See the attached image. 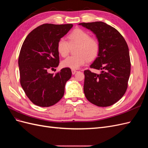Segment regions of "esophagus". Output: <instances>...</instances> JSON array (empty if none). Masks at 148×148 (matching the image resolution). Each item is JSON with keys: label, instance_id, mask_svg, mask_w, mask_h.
Wrapping results in <instances>:
<instances>
[{"label": "esophagus", "instance_id": "34e87169", "mask_svg": "<svg viewBox=\"0 0 148 148\" xmlns=\"http://www.w3.org/2000/svg\"><path fill=\"white\" fill-rule=\"evenodd\" d=\"M76 72H77V70H73V69L71 70V73H72V74H73V75L75 74V73H76Z\"/></svg>", "mask_w": 148, "mask_h": 148}]
</instances>
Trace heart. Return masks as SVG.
Segmentation results:
<instances>
[{
	"mask_svg": "<svg viewBox=\"0 0 148 148\" xmlns=\"http://www.w3.org/2000/svg\"><path fill=\"white\" fill-rule=\"evenodd\" d=\"M69 42L65 38H60L57 44V52L62 57H65L70 51V45L78 44L76 51L77 56H69L61 62L64 68L78 69L97 56L99 51V44L97 40L91 38L88 31L81 28H75L69 34Z\"/></svg>",
	"mask_w": 148,
	"mask_h": 148,
	"instance_id": "obj_1",
	"label": "heart"
}]
</instances>
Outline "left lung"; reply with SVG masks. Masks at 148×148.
Wrapping results in <instances>:
<instances>
[{"label":"left lung","instance_id":"1","mask_svg":"<svg viewBox=\"0 0 148 148\" xmlns=\"http://www.w3.org/2000/svg\"><path fill=\"white\" fill-rule=\"evenodd\" d=\"M96 35L99 44L97 57L90 68L99 74L84 71V93L86 99L99 107L113 105L127 91L130 75L129 49L119 31L102 21L79 23Z\"/></svg>","mask_w":148,"mask_h":148}]
</instances>
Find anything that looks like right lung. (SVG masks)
I'll return each instance as SVG.
<instances>
[{
	"mask_svg": "<svg viewBox=\"0 0 148 148\" xmlns=\"http://www.w3.org/2000/svg\"><path fill=\"white\" fill-rule=\"evenodd\" d=\"M72 24H43L26 36L18 58L20 84L35 105L49 107L63 97L66 82L71 77L70 69L64 68L55 75L49 73L59 64L58 41L72 28Z\"/></svg>",
	"mask_w": 148,
	"mask_h": 148,
	"instance_id": "right-lung-1",
	"label": "right lung"
}]
</instances>
